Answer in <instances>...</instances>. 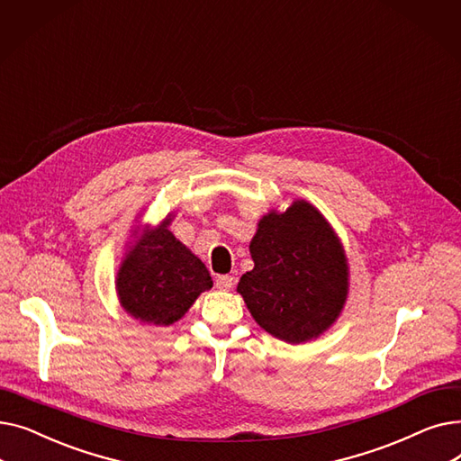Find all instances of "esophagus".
Wrapping results in <instances>:
<instances>
[{
	"mask_svg": "<svg viewBox=\"0 0 461 461\" xmlns=\"http://www.w3.org/2000/svg\"><path fill=\"white\" fill-rule=\"evenodd\" d=\"M214 285H216V289H221V292H228V289L233 287V276H230V275L216 276Z\"/></svg>",
	"mask_w": 461,
	"mask_h": 461,
	"instance_id": "esophagus-1",
	"label": "esophagus"
}]
</instances>
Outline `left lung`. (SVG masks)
Here are the masks:
<instances>
[{"instance_id":"8db88e82","label":"left lung","mask_w":461,"mask_h":461,"mask_svg":"<svg viewBox=\"0 0 461 461\" xmlns=\"http://www.w3.org/2000/svg\"><path fill=\"white\" fill-rule=\"evenodd\" d=\"M254 269L240 276L261 329L289 344L308 342L340 316L348 297V259L323 214L304 200L265 214L250 243Z\"/></svg>"}]
</instances>
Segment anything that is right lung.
<instances>
[{
  "mask_svg": "<svg viewBox=\"0 0 461 461\" xmlns=\"http://www.w3.org/2000/svg\"><path fill=\"white\" fill-rule=\"evenodd\" d=\"M167 226L169 216L158 228L145 231L121 263L115 278L121 306L129 316L157 327L181 320L198 295L212 287L203 261Z\"/></svg>",
  "mask_w": 461,
  "mask_h": 461,
  "instance_id": "1",
  "label": "right lung"
}]
</instances>
